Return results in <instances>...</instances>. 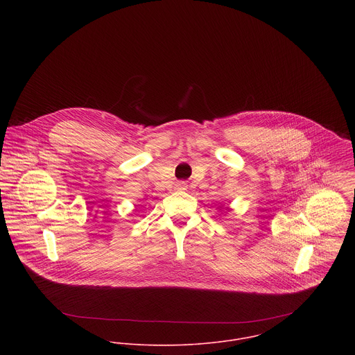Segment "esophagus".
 Here are the masks:
<instances>
[{"mask_svg":"<svg viewBox=\"0 0 355 355\" xmlns=\"http://www.w3.org/2000/svg\"><path fill=\"white\" fill-rule=\"evenodd\" d=\"M176 190H179V191H183V190H187V184L184 183V182H179L178 184H176Z\"/></svg>","mask_w":355,"mask_h":355,"instance_id":"1","label":"esophagus"}]
</instances>
